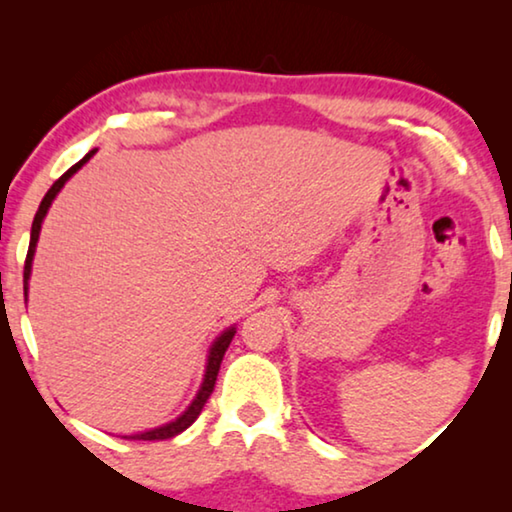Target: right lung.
Wrapping results in <instances>:
<instances>
[{
  "mask_svg": "<svg viewBox=\"0 0 512 512\" xmlns=\"http://www.w3.org/2000/svg\"><path fill=\"white\" fill-rule=\"evenodd\" d=\"M97 153V149L88 151L86 156H83L79 163L69 167V170L62 174V177L55 181V184L48 188V193L44 195V200H41V205L37 209V214H34V221H32V233H30V249H27V258H25V270H23V289H25V303H27V291H30V275H32V261H34V251H37V242H39V233H41V223H44L48 209H51L53 200L58 198V193L62 191V186L67 184L69 179L74 177L76 172L81 170L83 165L88 163L90 158H93ZM235 324L228 326L226 331H221L219 338H214L212 347H209L207 352V363H205V375H202V382H200V389L198 394L191 403H188V408L181 412L177 419H172V422H167L163 426H156V429H149V431H139V433H130V436H123L128 440H167V438H174L179 436L181 431H186L188 426H191L195 419L200 417L202 408H205L207 398L212 396L214 391V384H216V375H219V368H221V361H223V354H226V349L230 345V340H233L235 335Z\"/></svg>",
  "mask_w": 512,
  "mask_h": 512,
  "instance_id": "1",
  "label": "right lung"
}]
</instances>
